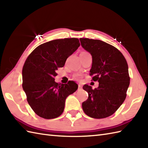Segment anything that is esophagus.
I'll return each instance as SVG.
<instances>
[{
	"mask_svg": "<svg viewBox=\"0 0 148 148\" xmlns=\"http://www.w3.org/2000/svg\"><path fill=\"white\" fill-rule=\"evenodd\" d=\"M81 89H82V86L79 84V85H78V90H81Z\"/></svg>",
	"mask_w": 148,
	"mask_h": 148,
	"instance_id": "34e87169",
	"label": "esophagus"
}]
</instances>
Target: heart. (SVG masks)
Listing matches in <instances>:
<instances>
[{
	"label": "heart",
	"instance_id": "b5f03b06",
	"mask_svg": "<svg viewBox=\"0 0 148 148\" xmlns=\"http://www.w3.org/2000/svg\"><path fill=\"white\" fill-rule=\"evenodd\" d=\"M74 78L76 79H79L80 78H81V76H80V75H79V74H77V75H76V76H74Z\"/></svg>",
	"mask_w": 148,
	"mask_h": 148
}]
</instances>
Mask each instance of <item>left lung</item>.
<instances>
[{"instance_id":"1","label":"left lung","mask_w":148,"mask_h":148,"mask_svg":"<svg viewBox=\"0 0 148 148\" xmlns=\"http://www.w3.org/2000/svg\"><path fill=\"white\" fill-rule=\"evenodd\" d=\"M79 40L83 48L92 56L90 76L99 83L95 89L87 84L83 86L88 98L83 102V109L91 118H107L117 111L126 98L130 84L127 60L117 48L109 44L97 39Z\"/></svg>"}]
</instances>
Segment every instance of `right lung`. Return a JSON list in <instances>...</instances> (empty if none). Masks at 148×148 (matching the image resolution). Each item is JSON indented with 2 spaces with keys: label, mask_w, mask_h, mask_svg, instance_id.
<instances>
[{
  "label": "right lung",
  "mask_w": 148,
  "mask_h": 148,
  "mask_svg": "<svg viewBox=\"0 0 148 148\" xmlns=\"http://www.w3.org/2000/svg\"><path fill=\"white\" fill-rule=\"evenodd\" d=\"M80 46L77 38L55 39L37 46L28 56L22 70V87L29 104L36 114L45 119L60 116L66 98L77 90L74 81H55L56 71Z\"/></svg>",
  "instance_id": "1"
}]
</instances>
